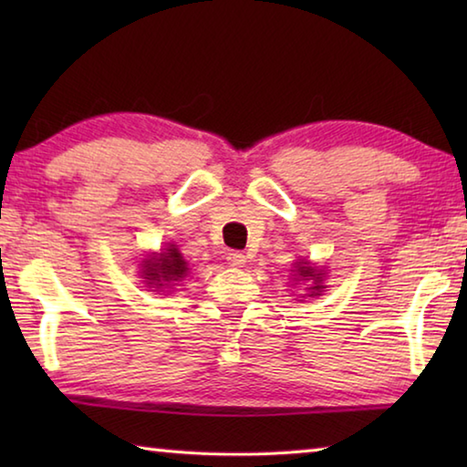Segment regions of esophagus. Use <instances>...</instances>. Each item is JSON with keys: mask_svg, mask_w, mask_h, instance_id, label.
<instances>
[{"mask_svg": "<svg viewBox=\"0 0 467 467\" xmlns=\"http://www.w3.org/2000/svg\"><path fill=\"white\" fill-rule=\"evenodd\" d=\"M226 262L233 267H243L244 262H247V257H244L241 251H231V253H226Z\"/></svg>", "mask_w": 467, "mask_h": 467, "instance_id": "obj_1", "label": "esophagus"}]
</instances>
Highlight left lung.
Returning <instances> with one entry per match:
<instances>
[{
    "instance_id": "1",
    "label": "left lung",
    "mask_w": 467,
    "mask_h": 467,
    "mask_svg": "<svg viewBox=\"0 0 467 467\" xmlns=\"http://www.w3.org/2000/svg\"><path fill=\"white\" fill-rule=\"evenodd\" d=\"M295 272L296 278L295 280H305V282H311L309 284V295L306 296H321L323 290H326L327 286L323 284V270H317V267L311 265V262H306V259H298V262L295 264Z\"/></svg>"
}]
</instances>
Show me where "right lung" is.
<instances>
[{
	"label": "right lung",
	"mask_w": 467,
	"mask_h": 467,
	"mask_svg": "<svg viewBox=\"0 0 467 467\" xmlns=\"http://www.w3.org/2000/svg\"><path fill=\"white\" fill-rule=\"evenodd\" d=\"M141 278L146 286L154 288V292H162L164 288H172L175 282H181L189 274V264L183 259L175 243H167L161 253H150L141 262Z\"/></svg>",
	"instance_id": "1"
}]
</instances>
